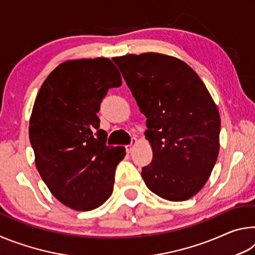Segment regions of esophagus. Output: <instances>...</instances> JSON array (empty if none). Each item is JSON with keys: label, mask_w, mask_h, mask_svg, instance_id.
<instances>
[{"label": "esophagus", "mask_w": 255, "mask_h": 255, "mask_svg": "<svg viewBox=\"0 0 255 255\" xmlns=\"http://www.w3.org/2000/svg\"><path fill=\"white\" fill-rule=\"evenodd\" d=\"M135 144H136V138H133L132 141H131V144H129V145L126 146V150H127L128 153H131L132 152L133 147H135Z\"/></svg>", "instance_id": "34e87169"}]
</instances>
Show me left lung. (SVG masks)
Listing matches in <instances>:
<instances>
[{
  "mask_svg": "<svg viewBox=\"0 0 255 255\" xmlns=\"http://www.w3.org/2000/svg\"><path fill=\"white\" fill-rule=\"evenodd\" d=\"M140 112L152 163L141 176L163 199L182 201L206 184L219 152L221 117L204 82L182 60L146 53L115 57Z\"/></svg>",
  "mask_w": 255,
  "mask_h": 255,
  "instance_id": "obj_1",
  "label": "left lung"
}]
</instances>
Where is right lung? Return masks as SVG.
Masks as SVG:
<instances>
[{"instance_id": "right-lung-1", "label": "right lung", "mask_w": 255, "mask_h": 255, "mask_svg": "<svg viewBox=\"0 0 255 255\" xmlns=\"http://www.w3.org/2000/svg\"><path fill=\"white\" fill-rule=\"evenodd\" d=\"M122 76L108 58L62 63L42 83L30 117L37 170L56 199L72 209H96L114 191L125 147L107 146L97 114Z\"/></svg>"}]
</instances>
